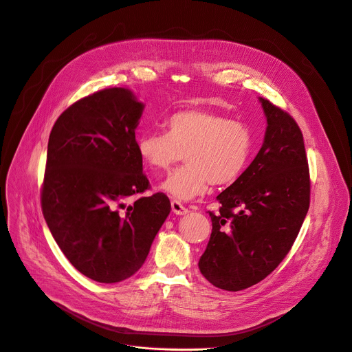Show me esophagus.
Segmentation results:
<instances>
[{
	"label": "esophagus",
	"instance_id": "esophagus-1",
	"mask_svg": "<svg viewBox=\"0 0 352 352\" xmlns=\"http://www.w3.org/2000/svg\"><path fill=\"white\" fill-rule=\"evenodd\" d=\"M171 208H173V212L175 215H186L190 212L188 208H185L179 201H175V199L171 202Z\"/></svg>",
	"mask_w": 352,
	"mask_h": 352
}]
</instances>
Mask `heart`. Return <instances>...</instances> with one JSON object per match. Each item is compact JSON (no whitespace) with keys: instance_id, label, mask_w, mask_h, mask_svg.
<instances>
[{"instance_id":"b5f03b06","label":"heart","mask_w":352,"mask_h":352,"mask_svg":"<svg viewBox=\"0 0 352 352\" xmlns=\"http://www.w3.org/2000/svg\"><path fill=\"white\" fill-rule=\"evenodd\" d=\"M166 133H144L137 151L144 166L160 174L170 170L184 154L185 166L171 173L161 191L179 201L204 195L209 184L235 182L252 153L253 137L248 124L204 109L181 110L164 122Z\"/></svg>"}]
</instances>
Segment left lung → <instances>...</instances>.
Here are the masks:
<instances>
[{
	"label": "left lung",
	"mask_w": 352,
	"mask_h": 352,
	"mask_svg": "<svg viewBox=\"0 0 352 352\" xmlns=\"http://www.w3.org/2000/svg\"><path fill=\"white\" fill-rule=\"evenodd\" d=\"M266 116L262 148L209 212L212 233L199 259L209 283L239 292L259 283L292 249L310 206V174L293 117L259 98Z\"/></svg>",
	"instance_id": "8db88e82"
}]
</instances>
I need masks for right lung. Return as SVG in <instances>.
Listing matches in <instances>:
<instances>
[{
    "mask_svg": "<svg viewBox=\"0 0 352 352\" xmlns=\"http://www.w3.org/2000/svg\"><path fill=\"white\" fill-rule=\"evenodd\" d=\"M143 110L131 90L104 89L67 107L50 135L43 218L67 261L99 283L143 266L171 210L161 192L126 205L150 188L135 142Z\"/></svg>",
    "mask_w": 352,
    "mask_h": 352,
    "instance_id": "add662e5",
    "label": "right lung"
}]
</instances>
